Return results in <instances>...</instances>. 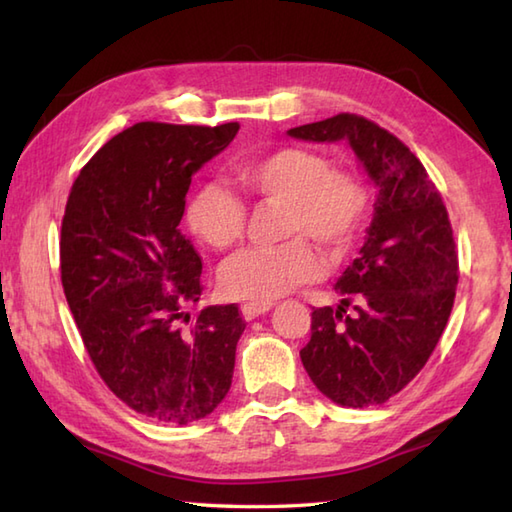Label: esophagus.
<instances>
[{
	"label": "esophagus",
	"mask_w": 512,
	"mask_h": 512,
	"mask_svg": "<svg viewBox=\"0 0 512 512\" xmlns=\"http://www.w3.org/2000/svg\"><path fill=\"white\" fill-rule=\"evenodd\" d=\"M270 308H273V303H270V301H264V303L253 301V303H244L242 314H244L246 321H253L257 317H262V314H266Z\"/></svg>",
	"instance_id": "obj_1"
}]
</instances>
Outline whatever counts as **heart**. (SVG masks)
I'll use <instances>...</instances> for the list:
<instances>
[{"label":"heart","instance_id":"heart-1","mask_svg":"<svg viewBox=\"0 0 512 512\" xmlns=\"http://www.w3.org/2000/svg\"><path fill=\"white\" fill-rule=\"evenodd\" d=\"M235 180L259 209H281L273 248H250L228 259L220 273L224 295L244 301H273L310 284L323 273L312 244L332 257L350 253L363 233L369 195L361 178L336 169L308 147H279L235 165ZM191 233L213 250H228L246 235L248 211L224 184L209 182L187 206Z\"/></svg>","mask_w":512,"mask_h":512}]
</instances>
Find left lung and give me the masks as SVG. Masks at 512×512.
Here are the masks:
<instances>
[{
  "label": "left lung",
  "instance_id": "1",
  "mask_svg": "<svg viewBox=\"0 0 512 512\" xmlns=\"http://www.w3.org/2000/svg\"><path fill=\"white\" fill-rule=\"evenodd\" d=\"M288 134L347 140L378 184L367 242L334 286L341 306L312 308L299 354L330 400L383 405L418 376L447 328L460 277L447 206L416 154L365 116L343 112Z\"/></svg>",
  "mask_w": 512,
  "mask_h": 512
}]
</instances>
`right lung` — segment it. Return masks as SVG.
<instances>
[{"mask_svg": "<svg viewBox=\"0 0 512 512\" xmlns=\"http://www.w3.org/2000/svg\"><path fill=\"white\" fill-rule=\"evenodd\" d=\"M239 123H136L85 162L61 220V284L90 361L129 409L189 424L231 389L246 321L235 303L189 317L202 257L180 233L191 176Z\"/></svg>", "mask_w": 512, "mask_h": 512, "instance_id": "add662e5", "label": "right lung"}]
</instances>
